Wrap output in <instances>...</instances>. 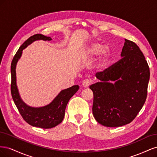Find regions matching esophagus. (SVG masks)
Masks as SVG:
<instances>
[{
  "label": "esophagus",
  "instance_id": "34e87169",
  "mask_svg": "<svg viewBox=\"0 0 157 157\" xmlns=\"http://www.w3.org/2000/svg\"><path fill=\"white\" fill-rule=\"evenodd\" d=\"M91 82L92 81L90 79H85L82 82V86L84 88H88L90 86V84H91Z\"/></svg>",
  "mask_w": 157,
  "mask_h": 157
}]
</instances>
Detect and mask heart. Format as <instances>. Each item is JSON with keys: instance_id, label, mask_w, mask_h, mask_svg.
<instances>
[{"instance_id": "obj_1", "label": "heart", "mask_w": 157, "mask_h": 157, "mask_svg": "<svg viewBox=\"0 0 157 157\" xmlns=\"http://www.w3.org/2000/svg\"><path fill=\"white\" fill-rule=\"evenodd\" d=\"M104 48H105V46L103 44L99 43V42H93V43L90 44L80 51L79 56L80 58L83 59H90L92 57L96 56L101 54L98 63L95 66L96 69H100L108 63L111 58L110 50L109 49L103 50Z\"/></svg>"}]
</instances>
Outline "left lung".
Instances as JSON below:
<instances>
[{
	"instance_id": "8db88e82",
	"label": "left lung",
	"mask_w": 157,
	"mask_h": 157,
	"mask_svg": "<svg viewBox=\"0 0 157 157\" xmlns=\"http://www.w3.org/2000/svg\"><path fill=\"white\" fill-rule=\"evenodd\" d=\"M121 56L118 62L99 73V81L90 86L94 94L93 115L107 127L129 124L147 98L150 72L142 52L125 39Z\"/></svg>"
}]
</instances>
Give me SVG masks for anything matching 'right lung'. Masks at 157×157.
<instances>
[{
    "label": "right lung",
    "instance_id": "obj_1",
    "mask_svg": "<svg viewBox=\"0 0 157 157\" xmlns=\"http://www.w3.org/2000/svg\"><path fill=\"white\" fill-rule=\"evenodd\" d=\"M40 40L49 41L52 39L51 37L41 34L31 36L23 42L14 56L11 64V93L13 100L25 122L33 126L49 129L56 126L62 122L65 116L66 106L71 98L78 90L79 86L75 85L61 90L52 102L43 107H31L22 100L16 83V65L19 59L21 58L23 50L33 42Z\"/></svg>",
    "mask_w": 157,
    "mask_h": 157
}]
</instances>
